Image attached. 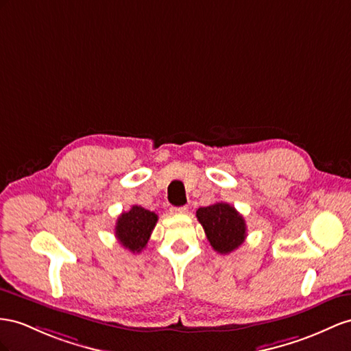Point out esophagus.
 Returning <instances> with one entry per match:
<instances>
[{"label": "esophagus", "instance_id": "1", "mask_svg": "<svg viewBox=\"0 0 351 351\" xmlns=\"http://www.w3.org/2000/svg\"><path fill=\"white\" fill-rule=\"evenodd\" d=\"M173 213H186L188 212V206H181V208H173Z\"/></svg>", "mask_w": 351, "mask_h": 351}]
</instances>
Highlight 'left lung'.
<instances>
[{"label":"left lung","mask_w":351,"mask_h":351,"mask_svg":"<svg viewBox=\"0 0 351 351\" xmlns=\"http://www.w3.org/2000/svg\"><path fill=\"white\" fill-rule=\"evenodd\" d=\"M197 219L203 226L210 246L218 254H230L246 239L245 218L228 203H215L197 210Z\"/></svg>","instance_id":"left-lung-1"}]
</instances>
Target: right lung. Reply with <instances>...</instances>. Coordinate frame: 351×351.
Instances as JSON below:
<instances>
[{
	"instance_id": "obj_1",
	"label": "right lung",
	"mask_w": 351,
	"mask_h": 351,
	"mask_svg": "<svg viewBox=\"0 0 351 351\" xmlns=\"http://www.w3.org/2000/svg\"><path fill=\"white\" fill-rule=\"evenodd\" d=\"M158 217L142 206L134 204L129 212H123L115 223V237L121 246L133 254H139L147 246Z\"/></svg>"
}]
</instances>
